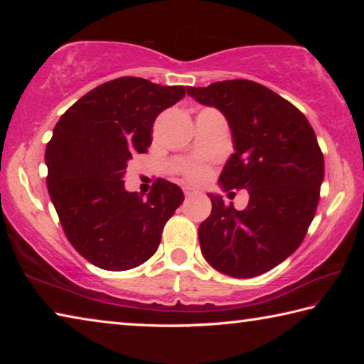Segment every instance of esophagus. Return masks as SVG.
<instances>
[{
    "label": "esophagus",
    "mask_w": 364,
    "mask_h": 364,
    "mask_svg": "<svg viewBox=\"0 0 364 364\" xmlns=\"http://www.w3.org/2000/svg\"><path fill=\"white\" fill-rule=\"evenodd\" d=\"M196 194H199L197 193L196 189H191V188H184V196L186 197H191V196H196Z\"/></svg>",
    "instance_id": "1"
}]
</instances>
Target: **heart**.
<instances>
[{"mask_svg": "<svg viewBox=\"0 0 364 364\" xmlns=\"http://www.w3.org/2000/svg\"><path fill=\"white\" fill-rule=\"evenodd\" d=\"M181 176L184 181L193 183V184H202L208 180L210 176V168L205 164L193 162L181 167Z\"/></svg>", "mask_w": 364, "mask_h": 364, "instance_id": "obj_1", "label": "heart"}]
</instances>
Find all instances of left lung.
<instances>
[{
	"instance_id": "8db88e82",
	"label": "left lung",
	"mask_w": 364,
	"mask_h": 364,
	"mask_svg": "<svg viewBox=\"0 0 364 364\" xmlns=\"http://www.w3.org/2000/svg\"><path fill=\"white\" fill-rule=\"evenodd\" d=\"M188 95L230 123L236 152L220 184L249 191L244 210L208 194L212 213L199 226L202 254L234 278L267 273L297 250L315 218L324 178L316 134L294 104L250 80L188 86Z\"/></svg>"
}]
</instances>
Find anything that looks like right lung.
I'll list each match as a JSON object with an SVG mask.
<instances>
[{
  "mask_svg": "<svg viewBox=\"0 0 364 364\" xmlns=\"http://www.w3.org/2000/svg\"><path fill=\"white\" fill-rule=\"evenodd\" d=\"M184 95V86L115 78L80 97L54 127L45 152L49 197L69 242L95 267L125 271L149 260L184 200L164 178L147 199L123 181L133 154L151 146L157 115Z\"/></svg>",
  "mask_w": 364,
  "mask_h": 364,
  "instance_id": "right-lung-1",
  "label": "right lung"
}]
</instances>
